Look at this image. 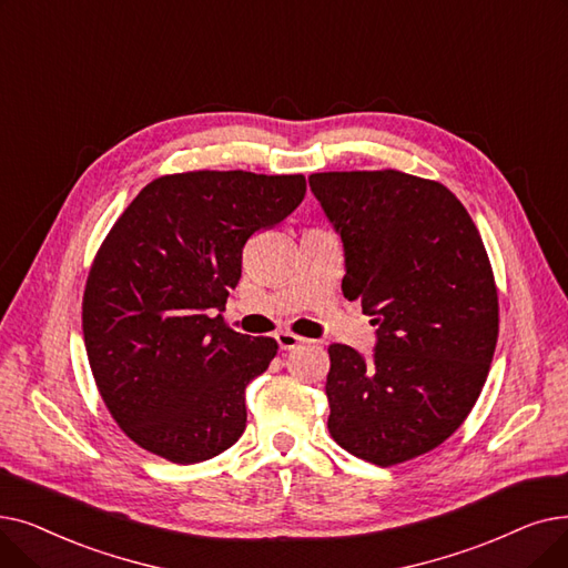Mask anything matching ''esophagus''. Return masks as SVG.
<instances>
[{
    "mask_svg": "<svg viewBox=\"0 0 568 568\" xmlns=\"http://www.w3.org/2000/svg\"><path fill=\"white\" fill-rule=\"evenodd\" d=\"M276 341L281 345V351H294V348H300L302 343H306L304 336H297V334H292V332H278Z\"/></svg>",
    "mask_w": 568,
    "mask_h": 568,
    "instance_id": "1",
    "label": "esophagus"
}]
</instances>
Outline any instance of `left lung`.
I'll return each instance as SVG.
<instances>
[{"label":"left lung","mask_w":568,"mask_h":568,"mask_svg":"<svg viewBox=\"0 0 568 568\" xmlns=\"http://www.w3.org/2000/svg\"><path fill=\"white\" fill-rule=\"evenodd\" d=\"M345 251V300L374 315L372 359L329 345V434L378 466L453 436L487 381L499 336L497 283L483 239L436 181L381 171L308 176Z\"/></svg>","instance_id":"8db88e82"}]
</instances>
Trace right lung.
<instances>
[{"mask_svg": "<svg viewBox=\"0 0 568 568\" xmlns=\"http://www.w3.org/2000/svg\"><path fill=\"white\" fill-rule=\"evenodd\" d=\"M306 179L185 171L148 183L90 266L83 336L118 427L174 464L227 450L245 429V387L276 357L271 336L225 325L243 245L278 225Z\"/></svg>", "mask_w": 568, "mask_h": 568, "instance_id": "1", "label": "right lung"}]
</instances>
